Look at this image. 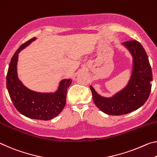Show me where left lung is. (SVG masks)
<instances>
[{
  "instance_id": "1",
  "label": "left lung",
  "mask_w": 157,
  "mask_h": 157,
  "mask_svg": "<svg viewBox=\"0 0 157 157\" xmlns=\"http://www.w3.org/2000/svg\"><path fill=\"white\" fill-rule=\"evenodd\" d=\"M122 45L132 57V74L126 86L110 97L101 96L93 87H90L94 104L108 115H122L134 111L145 104L151 92L152 72L143 46L137 41H129Z\"/></svg>"
}]
</instances>
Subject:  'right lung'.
<instances>
[{
  "label": "right lung",
  "mask_w": 157,
  "mask_h": 157,
  "mask_svg": "<svg viewBox=\"0 0 157 157\" xmlns=\"http://www.w3.org/2000/svg\"><path fill=\"white\" fill-rule=\"evenodd\" d=\"M36 40L34 37L22 44L12 56L7 74V88L14 106L21 114L30 119L50 120L63 110L66 104L67 90L72 80H61L58 89L53 92L32 90L22 83L17 73L19 53Z\"/></svg>",
  "instance_id": "add662e5"
}]
</instances>
